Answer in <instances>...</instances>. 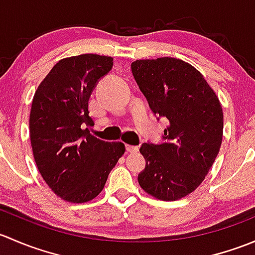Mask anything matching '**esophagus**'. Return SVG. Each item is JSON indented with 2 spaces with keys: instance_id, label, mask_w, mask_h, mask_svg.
<instances>
[{
  "instance_id": "esophagus-1",
  "label": "esophagus",
  "mask_w": 255,
  "mask_h": 255,
  "mask_svg": "<svg viewBox=\"0 0 255 255\" xmlns=\"http://www.w3.org/2000/svg\"><path fill=\"white\" fill-rule=\"evenodd\" d=\"M126 150H127L128 153H137V151L139 150V148H138L137 145H126Z\"/></svg>"
}]
</instances>
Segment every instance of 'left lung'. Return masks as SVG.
Returning a JSON list of instances; mask_svg holds the SVG:
<instances>
[{
  "label": "left lung",
  "mask_w": 255,
  "mask_h": 255,
  "mask_svg": "<svg viewBox=\"0 0 255 255\" xmlns=\"http://www.w3.org/2000/svg\"><path fill=\"white\" fill-rule=\"evenodd\" d=\"M132 74L149 107L169 121L163 142L143 143L140 187L163 201L194 191L207 175L222 143L223 112L199 70L180 59L135 60Z\"/></svg>",
  "instance_id": "left-lung-1"
}]
</instances>
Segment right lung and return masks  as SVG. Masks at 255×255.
<instances>
[{
	"label": "right lung",
	"instance_id": "obj_1",
	"mask_svg": "<svg viewBox=\"0 0 255 255\" xmlns=\"http://www.w3.org/2000/svg\"><path fill=\"white\" fill-rule=\"evenodd\" d=\"M112 65L111 56L97 54L63 59L33 97L29 133L35 164L48 186L65 201L95 199L125 154V144L99 139L87 128L92 125L89 99Z\"/></svg>",
	"mask_w": 255,
	"mask_h": 255
}]
</instances>
